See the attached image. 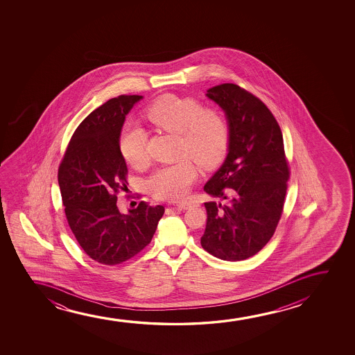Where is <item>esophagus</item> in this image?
I'll return each mask as SVG.
<instances>
[{
    "label": "esophagus",
    "mask_w": 355,
    "mask_h": 355,
    "mask_svg": "<svg viewBox=\"0 0 355 355\" xmlns=\"http://www.w3.org/2000/svg\"><path fill=\"white\" fill-rule=\"evenodd\" d=\"M175 209H188L191 207V202H188V201H185V202H178V204H175Z\"/></svg>",
    "instance_id": "esophagus-1"
}]
</instances>
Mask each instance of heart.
Instances as JSON below:
<instances>
[{"mask_svg":"<svg viewBox=\"0 0 355 355\" xmlns=\"http://www.w3.org/2000/svg\"><path fill=\"white\" fill-rule=\"evenodd\" d=\"M146 117L155 126L180 135L178 156L185 157L157 168L148 180V188L156 199H183L198 175L194 162L186 157L206 168L218 165L228 150V122L220 112L204 107L198 99L175 94L157 98L148 107ZM119 146L128 165L146 164V133L139 127H125Z\"/></svg>","mask_w":355,"mask_h":355,"instance_id":"b5f03b06","label":"heart"}]
</instances>
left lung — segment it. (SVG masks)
I'll return each mask as SVG.
<instances>
[{"label": "left lung", "mask_w": 355, "mask_h": 355, "mask_svg": "<svg viewBox=\"0 0 355 355\" xmlns=\"http://www.w3.org/2000/svg\"><path fill=\"white\" fill-rule=\"evenodd\" d=\"M206 96L225 112L229 146L204 187L222 201L205 202L201 246L223 261H243L267 245L282 217L290 178L282 130L267 105L238 85L214 86Z\"/></svg>", "instance_id": "obj_1"}]
</instances>
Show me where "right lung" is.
Segmentation results:
<instances>
[{"label": "right lung", "instance_id": "add662e5", "mask_svg": "<svg viewBox=\"0 0 355 355\" xmlns=\"http://www.w3.org/2000/svg\"><path fill=\"white\" fill-rule=\"evenodd\" d=\"M141 96L112 98L73 132L58 168L69 227L87 256L105 266L135 257L155 234L165 207L141 201L121 214L117 193L127 190V166L119 141L128 112Z\"/></svg>", "mask_w": 355, "mask_h": 355}]
</instances>
